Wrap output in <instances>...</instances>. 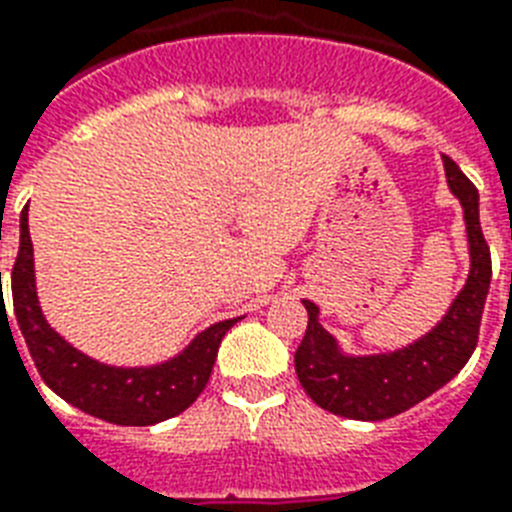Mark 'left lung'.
<instances>
[{"label":"left lung","instance_id":"left-lung-1","mask_svg":"<svg viewBox=\"0 0 512 512\" xmlns=\"http://www.w3.org/2000/svg\"><path fill=\"white\" fill-rule=\"evenodd\" d=\"M444 173L450 191L463 205L471 270L450 310L429 334L402 350L347 355L318 321V305L305 299L307 331L294 352V368L310 400L328 413L352 421H384L405 413L458 376L476 350L492 281V257L481 234L479 191L447 155Z\"/></svg>","mask_w":512,"mask_h":512}]
</instances>
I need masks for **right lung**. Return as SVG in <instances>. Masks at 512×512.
<instances>
[{
  "mask_svg": "<svg viewBox=\"0 0 512 512\" xmlns=\"http://www.w3.org/2000/svg\"><path fill=\"white\" fill-rule=\"evenodd\" d=\"M2 276V273H0ZM12 307L44 384L83 413L118 426H152L184 413L210 381L220 339L239 318L213 323L181 355L144 368H115L83 355L47 323L36 297L28 205L20 213V249L12 265Z\"/></svg>",
  "mask_w": 512,
  "mask_h": 512,
  "instance_id": "obj_1",
  "label": "right lung"
}]
</instances>
